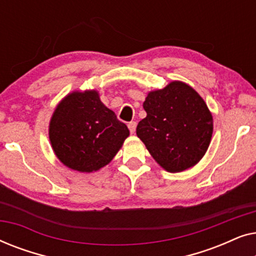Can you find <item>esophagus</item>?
I'll list each match as a JSON object with an SVG mask.
<instances>
[{"instance_id": "34e87169", "label": "esophagus", "mask_w": 256, "mask_h": 256, "mask_svg": "<svg viewBox=\"0 0 256 256\" xmlns=\"http://www.w3.org/2000/svg\"><path fill=\"white\" fill-rule=\"evenodd\" d=\"M136 126H138V124H136L135 121H132V122H129V124H128V128H129V130H130L132 134H134V132H135Z\"/></svg>"}]
</instances>
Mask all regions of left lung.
<instances>
[{"label": "left lung", "instance_id": "left-lung-1", "mask_svg": "<svg viewBox=\"0 0 256 256\" xmlns=\"http://www.w3.org/2000/svg\"><path fill=\"white\" fill-rule=\"evenodd\" d=\"M143 108L146 116L138 122L136 134L160 166L180 172L202 160L211 142L212 115L192 87L170 82L150 92Z\"/></svg>", "mask_w": 256, "mask_h": 256}]
</instances>
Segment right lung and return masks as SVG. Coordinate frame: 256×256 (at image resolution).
<instances>
[{"mask_svg": "<svg viewBox=\"0 0 256 256\" xmlns=\"http://www.w3.org/2000/svg\"><path fill=\"white\" fill-rule=\"evenodd\" d=\"M50 141L66 166L92 172L110 162L129 129L100 101L96 90L73 92L56 108L50 122Z\"/></svg>", "mask_w": 256, "mask_h": 256, "instance_id": "add662e5", "label": "right lung"}]
</instances>
